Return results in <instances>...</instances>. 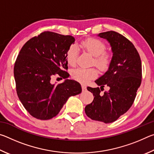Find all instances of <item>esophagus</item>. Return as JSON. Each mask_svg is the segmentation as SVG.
<instances>
[{
    "instance_id": "obj_1",
    "label": "esophagus",
    "mask_w": 154,
    "mask_h": 154,
    "mask_svg": "<svg viewBox=\"0 0 154 154\" xmlns=\"http://www.w3.org/2000/svg\"><path fill=\"white\" fill-rule=\"evenodd\" d=\"M82 88L83 91H85V90H86V85L84 84H82Z\"/></svg>"
}]
</instances>
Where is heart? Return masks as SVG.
<instances>
[{
	"instance_id": "b5f03b06",
	"label": "heart",
	"mask_w": 154,
	"mask_h": 154,
	"mask_svg": "<svg viewBox=\"0 0 154 154\" xmlns=\"http://www.w3.org/2000/svg\"><path fill=\"white\" fill-rule=\"evenodd\" d=\"M80 47L94 57V64L99 69L103 71L109 67L111 62V55L109 52L105 51L106 46L103 41L96 38H89L81 42ZM78 54L79 50L76 45L70 46L66 55L68 64L74 66L76 63ZM97 76L98 71L94 68H78L72 72V78L82 83H86Z\"/></svg>"
}]
</instances>
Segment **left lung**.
<instances>
[{
    "label": "left lung",
    "instance_id": "8db88e82",
    "mask_svg": "<svg viewBox=\"0 0 154 154\" xmlns=\"http://www.w3.org/2000/svg\"><path fill=\"white\" fill-rule=\"evenodd\" d=\"M98 36L110 43L113 56L108 71L95 81L100 89L87 88L94 98L85 106V112L93 120L108 124L116 121L131 107L141 83L142 66L136 48L125 36L115 31ZM105 85L109 90L101 95Z\"/></svg>",
    "mask_w": 154,
    "mask_h": 154
}]
</instances>
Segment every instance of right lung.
<instances>
[{"instance_id":"right-lung-1","label":"right lung","mask_w":154,"mask_h":154,"mask_svg":"<svg viewBox=\"0 0 154 154\" xmlns=\"http://www.w3.org/2000/svg\"><path fill=\"white\" fill-rule=\"evenodd\" d=\"M70 35L45 31L26 43L14 65V77L20 100L31 116L41 120L58 114L70 96L82 92L75 80L66 79L59 84L51 83V78L58 75L69 77L66 55L74 43Z\"/></svg>"}]
</instances>
